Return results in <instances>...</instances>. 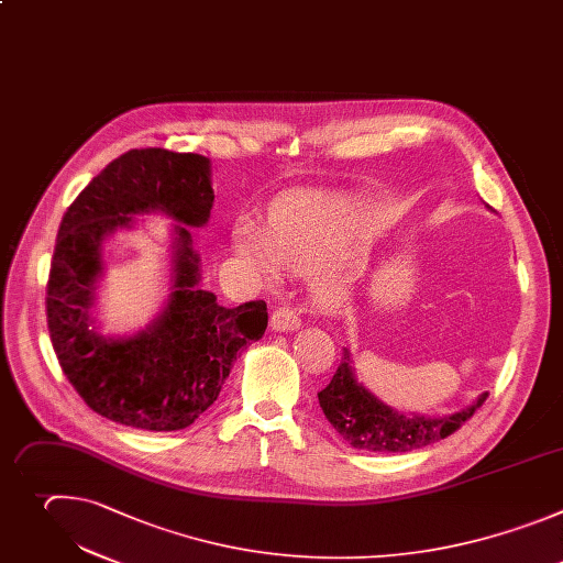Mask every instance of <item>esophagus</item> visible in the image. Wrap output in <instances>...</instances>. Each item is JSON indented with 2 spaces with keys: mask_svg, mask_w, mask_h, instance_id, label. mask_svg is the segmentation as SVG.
Here are the masks:
<instances>
[{
  "mask_svg": "<svg viewBox=\"0 0 563 563\" xmlns=\"http://www.w3.org/2000/svg\"><path fill=\"white\" fill-rule=\"evenodd\" d=\"M301 325V319L295 314L292 308H277L271 314V330L275 332H292Z\"/></svg>",
  "mask_w": 563,
  "mask_h": 563,
  "instance_id": "34e87169",
  "label": "esophagus"
}]
</instances>
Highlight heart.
Listing matches in <instances>:
<instances>
[{
    "label": "heart",
    "instance_id": "obj_1",
    "mask_svg": "<svg viewBox=\"0 0 563 563\" xmlns=\"http://www.w3.org/2000/svg\"><path fill=\"white\" fill-rule=\"evenodd\" d=\"M373 217L360 203L321 192H290L277 199L268 229L240 219L231 231L238 260L266 282L282 271L310 275L319 303L342 308L353 301L360 266L342 260L346 251L373 235Z\"/></svg>",
    "mask_w": 563,
    "mask_h": 563
}]
</instances>
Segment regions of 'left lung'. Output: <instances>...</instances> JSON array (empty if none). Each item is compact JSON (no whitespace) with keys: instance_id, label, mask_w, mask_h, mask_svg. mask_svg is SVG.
<instances>
[{"instance_id":"obj_1","label":"left lung","mask_w":563,"mask_h":563,"mask_svg":"<svg viewBox=\"0 0 563 563\" xmlns=\"http://www.w3.org/2000/svg\"><path fill=\"white\" fill-rule=\"evenodd\" d=\"M317 397L330 426L353 448L368 453H410L453 434L486 401L488 393L451 415H406L384 404L357 379L351 351L344 349L340 368Z\"/></svg>"}]
</instances>
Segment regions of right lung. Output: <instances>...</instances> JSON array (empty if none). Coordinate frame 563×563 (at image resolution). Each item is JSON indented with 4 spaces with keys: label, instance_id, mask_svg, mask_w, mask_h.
<instances>
[{
    "label": "right lung",
    "instance_id": "right-lung-1",
    "mask_svg": "<svg viewBox=\"0 0 563 563\" xmlns=\"http://www.w3.org/2000/svg\"><path fill=\"white\" fill-rule=\"evenodd\" d=\"M212 201L208 157L142 148L112 159L68 206L48 277V330L64 375L97 415L137 430H181L214 404L238 353L262 340V299L227 308L201 288L190 229L206 227ZM157 211L176 221L165 306L133 335H103L93 314L102 244L132 230L137 213Z\"/></svg>",
    "mask_w": 563,
    "mask_h": 563
}]
</instances>
